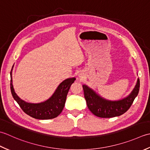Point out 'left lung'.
Returning <instances> with one entry per match:
<instances>
[{
  "mask_svg": "<svg viewBox=\"0 0 150 150\" xmlns=\"http://www.w3.org/2000/svg\"><path fill=\"white\" fill-rule=\"evenodd\" d=\"M82 86L87 107L91 112L98 117L112 118L122 115L129 109L138 95L140 81L139 78L137 79L135 86L129 95L118 100L105 99L87 85Z\"/></svg>",
  "mask_w": 150,
  "mask_h": 150,
  "instance_id": "obj_1",
  "label": "left lung"
}]
</instances>
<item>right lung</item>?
<instances>
[{"label":"right lung","instance_id":"1","mask_svg":"<svg viewBox=\"0 0 150 150\" xmlns=\"http://www.w3.org/2000/svg\"><path fill=\"white\" fill-rule=\"evenodd\" d=\"M13 68V65L10 72L11 92L14 100L19 105L23 111L30 117L39 120H48L57 117L63 111L67 94L76 78L74 77L69 78L63 81L58 85L52 95L44 102L30 103L21 99L15 92L12 80Z\"/></svg>","mask_w":150,"mask_h":150}]
</instances>
